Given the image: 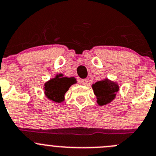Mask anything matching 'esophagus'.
<instances>
[{
	"instance_id": "obj_1",
	"label": "esophagus",
	"mask_w": 156,
	"mask_h": 156,
	"mask_svg": "<svg viewBox=\"0 0 156 156\" xmlns=\"http://www.w3.org/2000/svg\"><path fill=\"white\" fill-rule=\"evenodd\" d=\"M88 79H82L81 81V83L83 85H86L87 84H88Z\"/></svg>"
}]
</instances>
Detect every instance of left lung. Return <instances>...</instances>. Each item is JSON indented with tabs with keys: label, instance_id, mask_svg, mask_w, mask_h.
<instances>
[{
	"label": "left lung",
	"instance_id": "left-lung-1",
	"mask_svg": "<svg viewBox=\"0 0 156 156\" xmlns=\"http://www.w3.org/2000/svg\"><path fill=\"white\" fill-rule=\"evenodd\" d=\"M91 87L97 98V103L100 106L105 105L112 101L119 91V84L108 78L97 81Z\"/></svg>",
	"mask_w": 156,
	"mask_h": 156
}]
</instances>
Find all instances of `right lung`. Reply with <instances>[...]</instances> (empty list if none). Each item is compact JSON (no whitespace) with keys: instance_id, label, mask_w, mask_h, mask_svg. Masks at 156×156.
Segmentation results:
<instances>
[{"instance_id":"obj_1","label":"right lung","mask_w":156,"mask_h":156,"mask_svg":"<svg viewBox=\"0 0 156 156\" xmlns=\"http://www.w3.org/2000/svg\"><path fill=\"white\" fill-rule=\"evenodd\" d=\"M76 82V79L74 77H63L62 74L56 75L55 78L44 83V95L51 101L61 103L65 100V93Z\"/></svg>"}]
</instances>
